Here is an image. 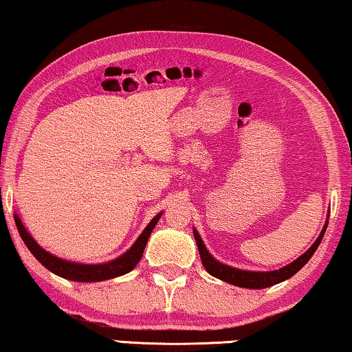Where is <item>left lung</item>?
<instances>
[{"mask_svg":"<svg viewBox=\"0 0 352 352\" xmlns=\"http://www.w3.org/2000/svg\"><path fill=\"white\" fill-rule=\"evenodd\" d=\"M327 223L329 221H326V225H324L321 234L315 241V244L308 248L304 255H300L296 259V261L288 264V266H285L278 270H270V272H250V270H242V269L230 267V266H226V264H221L217 261V259H214L212 256H210V253L208 252L206 245L203 244L201 237H199L197 230H193V236H195V241H197L199 258H201L203 266L210 275H212V277L223 280V282H226V283L241 286V288L263 289V288H267V286H272V285L283 282V280H288L289 277H293L296 272H299V270L305 266V264L308 263V259H310L313 256V253L316 252L318 245L321 244L322 236L327 228Z\"/></svg>","mask_w":352,"mask_h":352,"instance_id":"1","label":"left lung"}]
</instances>
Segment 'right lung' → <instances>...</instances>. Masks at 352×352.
I'll list each match as a JSON object with an SVG mask.
<instances>
[{"label":"right lung","instance_id":"add662e5","mask_svg":"<svg viewBox=\"0 0 352 352\" xmlns=\"http://www.w3.org/2000/svg\"><path fill=\"white\" fill-rule=\"evenodd\" d=\"M160 215L162 212L155 215V217L149 221V225L146 226L144 231L142 232V236H140L137 242L131 247V250L124 253L122 256L113 259V261L105 263V264H78V263L64 261L61 258L53 256L52 253L45 252L44 248L39 247V244L32 239L31 234L25 230L23 223H21V220L17 217V215H14V219H15V225H17V230L20 232L21 239H23L26 247L30 248V252L36 256V259L42 264V266H45L48 270H52L53 274L59 275V277L74 280V282H100V280L120 277L122 274L131 272V270L137 266L138 261L143 256L146 242H148L154 226L157 225Z\"/></svg>","mask_w":352,"mask_h":352}]
</instances>
